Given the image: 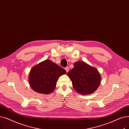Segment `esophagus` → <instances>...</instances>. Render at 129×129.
Returning a JSON list of instances; mask_svg holds the SVG:
<instances>
[{
    "mask_svg": "<svg viewBox=\"0 0 129 129\" xmlns=\"http://www.w3.org/2000/svg\"><path fill=\"white\" fill-rule=\"evenodd\" d=\"M65 70H66V72L68 73L69 71H70V69H69V67H66V68H65Z\"/></svg>",
    "mask_w": 129,
    "mask_h": 129,
    "instance_id": "obj_1",
    "label": "esophagus"
}]
</instances>
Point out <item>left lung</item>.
<instances>
[{"instance_id":"1","label":"left lung","mask_w":129,"mask_h":129,"mask_svg":"<svg viewBox=\"0 0 129 129\" xmlns=\"http://www.w3.org/2000/svg\"><path fill=\"white\" fill-rule=\"evenodd\" d=\"M67 75L72 81L75 90L82 95L94 92L101 81V76L98 70L83 61L75 62L74 68Z\"/></svg>"}]
</instances>
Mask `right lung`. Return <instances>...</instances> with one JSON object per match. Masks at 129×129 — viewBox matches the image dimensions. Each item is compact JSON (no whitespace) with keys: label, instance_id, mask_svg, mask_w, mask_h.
I'll return each instance as SVG.
<instances>
[{"label":"right lung","instance_id":"obj_1","mask_svg":"<svg viewBox=\"0 0 129 129\" xmlns=\"http://www.w3.org/2000/svg\"><path fill=\"white\" fill-rule=\"evenodd\" d=\"M65 74L64 69L46 59L33 67L29 74V84L36 92L49 94L54 91L59 77Z\"/></svg>","mask_w":129,"mask_h":129}]
</instances>
